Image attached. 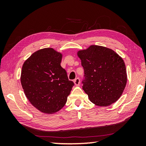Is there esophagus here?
Listing matches in <instances>:
<instances>
[{
	"instance_id": "34e87169",
	"label": "esophagus",
	"mask_w": 146,
	"mask_h": 146,
	"mask_svg": "<svg viewBox=\"0 0 146 146\" xmlns=\"http://www.w3.org/2000/svg\"><path fill=\"white\" fill-rule=\"evenodd\" d=\"M74 83L76 86H78L80 83V80L79 78H76V79L74 80Z\"/></svg>"
}]
</instances>
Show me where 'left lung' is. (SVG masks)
Here are the masks:
<instances>
[{
    "label": "left lung",
    "instance_id": "1",
    "mask_svg": "<svg viewBox=\"0 0 146 146\" xmlns=\"http://www.w3.org/2000/svg\"><path fill=\"white\" fill-rule=\"evenodd\" d=\"M84 69L83 90L93 104L109 106L122 95L127 76L123 59L112 49L91 45L77 52Z\"/></svg>",
    "mask_w": 146,
    "mask_h": 146
}]
</instances>
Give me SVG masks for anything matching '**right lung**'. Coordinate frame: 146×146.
<instances>
[{
	"mask_svg": "<svg viewBox=\"0 0 146 146\" xmlns=\"http://www.w3.org/2000/svg\"><path fill=\"white\" fill-rule=\"evenodd\" d=\"M63 54L51 48L39 49L24 61L21 83L26 97L42 113L57 112L66 104L74 85L61 66Z\"/></svg>",
	"mask_w": 146,
	"mask_h": 146,
	"instance_id": "obj_1",
	"label": "right lung"
}]
</instances>
